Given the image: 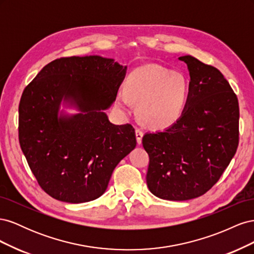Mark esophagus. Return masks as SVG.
I'll return each mask as SVG.
<instances>
[{
	"label": "esophagus",
	"instance_id": "obj_1",
	"mask_svg": "<svg viewBox=\"0 0 254 254\" xmlns=\"http://www.w3.org/2000/svg\"><path fill=\"white\" fill-rule=\"evenodd\" d=\"M135 136H136V142L137 144L142 143V137H143V131L140 128H135Z\"/></svg>",
	"mask_w": 254,
	"mask_h": 254
}]
</instances>
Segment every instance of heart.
Returning <instances> with one entry per match:
<instances>
[{
	"label": "heart",
	"mask_w": 254,
	"mask_h": 254,
	"mask_svg": "<svg viewBox=\"0 0 254 254\" xmlns=\"http://www.w3.org/2000/svg\"><path fill=\"white\" fill-rule=\"evenodd\" d=\"M189 83L181 73L158 64L136 68L126 81V91H120L118 102L127 114L139 103L137 111L144 124L161 129L179 120L189 101Z\"/></svg>",
	"instance_id": "heart-1"
}]
</instances>
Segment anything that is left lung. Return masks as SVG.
Masks as SVG:
<instances>
[{"mask_svg":"<svg viewBox=\"0 0 254 254\" xmlns=\"http://www.w3.org/2000/svg\"><path fill=\"white\" fill-rule=\"evenodd\" d=\"M188 64L190 93L181 118L164 131L146 133L149 156L146 182L165 200L183 201L205 194L234 157L238 131L237 96L219 70L193 56Z\"/></svg>","mask_w":254,"mask_h":254,"instance_id":"obj_1","label":"left lung"}]
</instances>
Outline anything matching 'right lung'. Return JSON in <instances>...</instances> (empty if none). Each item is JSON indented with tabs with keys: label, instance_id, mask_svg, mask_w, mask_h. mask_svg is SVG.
Returning <instances> with one entry per match:
<instances>
[{
	"label": "right lung",
	"instance_id": "add662e5",
	"mask_svg": "<svg viewBox=\"0 0 254 254\" xmlns=\"http://www.w3.org/2000/svg\"><path fill=\"white\" fill-rule=\"evenodd\" d=\"M127 66L101 56L52 61L24 89L19 142L40 188L60 201L102 196L113 170L134 149V128L114 125L103 111L115 101ZM80 114L59 115L61 102Z\"/></svg>",
	"mask_w": 254,
	"mask_h": 254
}]
</instances>
